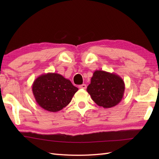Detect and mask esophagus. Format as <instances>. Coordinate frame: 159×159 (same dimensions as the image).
<instances>
[{
    "label": "esophagus",
    "mask_w": 159,
    "mask_h": 159,
    "mask_svg": "<svg viewBox=\"0 0 159 159\" xmlns=\"http://www.w3.org/2000/svg\"><path fill=\"white\" fill-rule=\"evenodd\" d=\"M79 88L80 89H85L87 88V85H85V84H83V85H79Z\"/></svg>",
    "instance_id": "1"
}]
</instances>
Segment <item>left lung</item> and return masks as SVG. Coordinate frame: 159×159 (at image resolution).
Wrapping results in <instances>:
<instances>
[{
  "label": "left lung",
  "instance_id": "8db88e82",
  "mask_svg": "<svg viewBox=\"0 0 159 159\" xmlns=\"http://www.w3.org/2000/svg\"><path fill=\"white\" fill-rule=\"evenodd\" d=\"M124 80L115 73L96 70L87 88L92 99L98 105L105 109L119 104L124 97Z\"/></svg>",
  "mask_w": 159,
  "mask_h": 159
}]
</instances>
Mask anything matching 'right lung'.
<instances>
[{"instance_id":"1","label":"right lung","mask_w":159,"mask_h":159,"mask_svg":"<svg viewBox=\"0 0 159 159\" xmlns=\"http://www.w3.org/2000/svg\"><path fill=\"white\" fill-rule=\"evenodd\" d=\"M78 90L69 79L57 73L42 74L32 85L37 103L50 112H57L66 107Z\"/></svg>"}]
</instances>
